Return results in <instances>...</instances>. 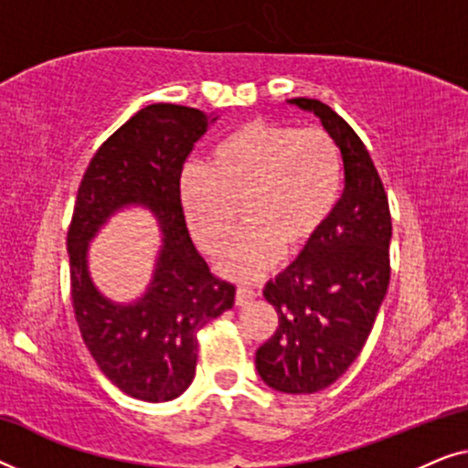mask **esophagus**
<instances>
[{
	"mask_svg": "<svg viewBox=\"0 0 468 468\" xmlns=\"http://www.w3.org/2000/svg\"><path fill=\"white\" fill-rule=\"evenodd\" d=\"M255 296H258V293H255L253 290H247V287H239V290H236V298H234V303H236V306L251 304L253 300H255Z\"/></svg>",
	"mask_w": 468,
	"mask_h": 468,
	"instance_id": "1",
	"label": "esophagus"
}]
</instances>
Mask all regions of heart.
<instances>
[{"label":"heart","mask_w":468,"mask_h":468,"mask_svg":"<svg viewBox=\"0 0 468 468\" xmlns=\"http://www.w3.org/2000/svg\"><path fill=\"white\" fill-rule=\"evenodd\" d=\"M343 157L325 130L249 121L210 151L207 170L181 176V207L191 236L215 255L228 245L245 210L249 229L219 260L229 279L253 281L298 255L335 213Z\"/></svg>","instance_id":"b5f03b06"}]
</instances>
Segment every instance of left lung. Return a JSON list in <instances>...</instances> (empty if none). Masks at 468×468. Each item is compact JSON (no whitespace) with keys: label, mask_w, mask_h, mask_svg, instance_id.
Here are the masks:
<instances>
[{"label":"left lung","mask_w":468,"mask_h":468,"mask_svg":"<svg viewBox=\"0 0 468 468\" xmlns=\"http://www.w3.org/2000/svg\"><path fill=\"white\" fill-rule=\"evenodd\" d=\"M287 104L315 114L336 140L345 189L315 240L264 287L279 325L255 354L268 388L313 394L328 388L360 356L389 283L388 196L357 133L319 100Z\"/></svg>","instance_id":"left-lung-1"}]
</instances>
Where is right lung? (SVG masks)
<instances>
[{
	"instance_id": "right-lung-1",
	"label": "right lung",
	"mask_w": 468,
	"mask_h": 468,
	"mask_svg": "<svg viewBox=\"0 0 468 468\" xmlns=\"http://www.w3.org/2000/svg\"><path fill=\"white\" fill-rule=\"evenodd\" d=\"M217 119L176 104L143 108L100 146L76 196L68 229L76 322L101 373L144 402L175 400L191 386L197 332L234 304L236 287L210 274L181 207L185 159ZM125 207L149 209L163 245L147 290L117 303L92 283L88 245Z\"/></svg>"
}]
</instances>
